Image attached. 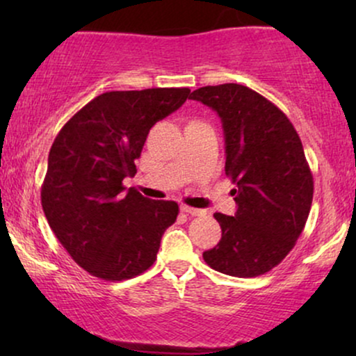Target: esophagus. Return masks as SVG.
Segmentation results:
<instances>
[{"mask_svg":"<svg viewBox=\"0 0 356 356\" xmlns=\"http://www.w3.org/2000/svg\"><path fill=\"white\" fill-rule=\"evenodd\" d=\"M181 211L186 212V214H191V216H204V214H206V211H204V209H195V207H191V206H181Z\"/></svg>","mask_w":356,"mask_h":356,"instance_id":"34e87169","label":"esophagus"}]
</instances>
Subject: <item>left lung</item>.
Returning <instances> with one entry per match:
<instances>
[{"instance_id": "obj_1", "label": "left lung", "mask_w": 356, "mask_h": 356, "mask_svg": "<svg viewBox=\"0 0 356 356\" xmlns=\"http://www.w3.org/2000/svg\"><path fill=\"white\" fill-rule=\"evenodd\" d=\"M189 99L218 112L226 140V175L238 189L234 216L216 212L222 238L204 261L216 271L254 277L295 248L313 201V175L289 118L238 83L194 90Z\"/></svg>"}]
</instances>
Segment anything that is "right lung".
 I'll return each mask as SVG.
<instances>
[{"mask_svg":"<svg viewBox=\"0 0 356 356\" xmlns=\"http://www.w3.org/2000/svg\"><path fill=\"white\" fill-rule=\"evenodd\" d=\"M189 88L105 92L73 115L53 142L42 186L51 231L79 266L105 281L138 276L157 259L174 201H152L124 179L155 122L175 112Z\"/></svg>","mask_w":356,"mask_h":356,"instance_id":"obj_1","label":"right lung"}]
</instances>
